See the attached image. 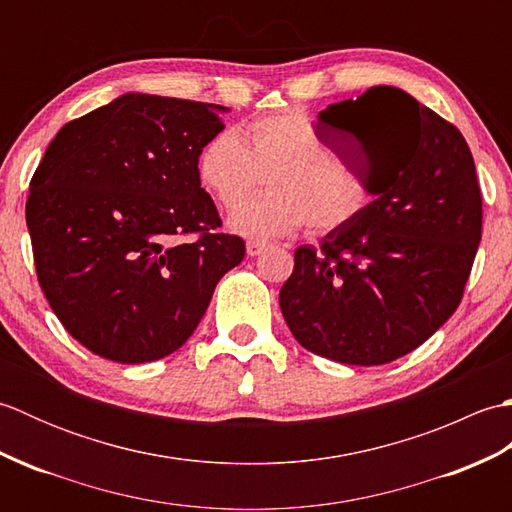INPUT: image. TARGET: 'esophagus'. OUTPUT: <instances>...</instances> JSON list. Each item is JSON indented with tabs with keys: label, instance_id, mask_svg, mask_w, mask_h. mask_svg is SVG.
Here are the masks:
<instances>
[{
	"label": "esophagus",
	"instance_id": "obj_1",
	"mask_svg": "<svg viewBox=\"0 0 512 512\" xmlns=\"http://www.w3.org/2000/svg\"><path fill=\"white\" fill-rule=\"evenodd\" d=\"M270 244L266 242V239H248V244H246V253L250 255V257H255V255H259L262 253V250H266Z\"/></svg>",
	"mask_w": 512,
	"mask_h": 512
}]
</instances>
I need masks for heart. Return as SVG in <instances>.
I'll return each instance as SVG.
<instances>
[{"mask_svg": "<svg viewBox=\"0 0 512 512\" xmlns=\"http://www.w3.org/2000/svg\"><path fill=\"white\" fill-rule=\"evenodd\" d=\"M264 173L270 191L244 202L228 220L237 233L268 237L303 224L312 233H330L372 202L369 182L297 110L255 118L244 136L222 129L195 156L200 187L224 209L259 187Z\"/></svg>", "mask_w": 512, "mask_h": 512, "instance_id": "b5f03b06", "label": "heart"}]
</instances>
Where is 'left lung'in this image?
<instances>
[{
  "mask_svg": "<svg viewBox=\"0 0 512 512\" xmlns=\"http://www.w3.org/2000/svg\"><path fill=\"white\" fill-rule=\"evenodd\" d=\"M319 123L356 138L374 200L321 246L295 250L279 306L306 350L385 365L460 306L482 239L475 162L458 127L389 85L328 105Z\"/></svg>",
  "mask_w": 512,
  "mask_h": 512,
  "instance_id": "8db88e82",
  "label": "left lung"
}]
</instances>
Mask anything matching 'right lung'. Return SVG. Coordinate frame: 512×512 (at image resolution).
I'll use <instances>...</instances> for the list:
<instances>
[{"label":"right lung","instance_id":"obj_1","mask_svg":"<svg viewBox=\"0 0 512 512\" xmlns=\"http://www.w3.org/2000/svg\"><path fill=\"white\" fill-rule=\"evenodd\" d=\"M226 107L136 94L65 123L30 180L39 286L63 328L107 361H158L187 343L244 259L220 233L195 156ZM195 234V240H182Z\"/></svg>","mask_w":512,"mask_h":512}]
</instances>
